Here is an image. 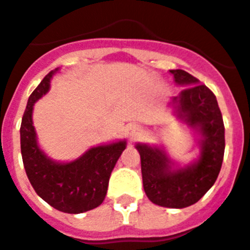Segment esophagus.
<instances>
[{
	"instance_id": "1",
	"label": "esophagus",
	"mask_w": 250,
	"mask_h": 250,
	"mask_svg": "<svg viewBox=\"0 0 250 250\" xmlns=\"http://www.w3.org/2000/svg\"><path fill=\"white\" fill-rule=\"evenodd\" d=\"M141 133H142V127L139 126V125H137V124H130V125H127L126 126V134L127 137H130L131 139L138 137Z\"/></svg>"
}]
</instances>
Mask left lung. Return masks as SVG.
I'll return each mask as SVG.
<instances>
[{
    "label": "left lung",
    "instance_id": "left-lung-1",
    "mask_svg": "<svg viewBox=\"0 0 250 250\" xmlns=\"http://www.w3.org/2000/svg\"><path fill=\"white\" fill-rule=\"evenodd\" d=\"M174 81L185 89L171 99L175 116L200 134V155L179 167L164 148L138 143L143 188L153 204L182 208L195 204L217 181L225 155V125L217 98L210 89L183 69H170Z\"/></svg>",
    "mask_w": 250,
    "mask_h": 250
}]
</instances>
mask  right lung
<instances>
[{
	"instance_id": "right-lung-1",
	"label": "right lung",
	"mask_w": 250,
	"mask_h": 250,
	"mask_svg": "<svg viewBox=\"0 0 250 250\" xmlns=\"http://www.w3.org/2000/svg\"><path fill=\"white\" fill-rule=\"evenodd\" d=\"M57 71L47 73L28 99L21 126V157L36 193L58 210L79 214L103 203L111 173L126 148V142L97 146L69 163L47 157L37 143L32 113L36 102L49 91L50 80Z\"/></svg>"
}]
</instances>
